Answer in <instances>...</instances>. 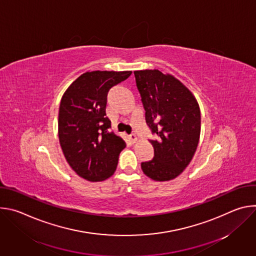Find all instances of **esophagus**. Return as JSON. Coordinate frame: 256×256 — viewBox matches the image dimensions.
I'll use <instances>...</instances> for the list:
<instances>
[{
  "label": "esophagus",
  "instance_id": "obj_1",
  "mask_svg": "<svg viewBox=\"0 0 256 256\" xmlns=\"http://www.w3.org/2000/svg\"><path fill=\"white\" fill-rule=\"evenodd\" d=\"M130 140L132 142H136L138 140V136H136L134 134H132L130 136Z\"/></svg>",
  "mask_w": 256,
  "mask_h": 256
}]
</instances>
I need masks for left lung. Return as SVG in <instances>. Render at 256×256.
<instances>
[{
  "label": "left lung",
  "instance_id": "left-lung-1",
  "mask_svg": "<svg viewBox=\"0 0 256 256\" xmlns=\"http://www.w3.org/2000/svg\"><path fill=\"white\" fill-rule=\"evenodd\" d=\"M146 122L156 140H150L154 158L140 164L155 181L176 178L190 163L200 136V105L192 91L159 70H134Z\"/></svg>",
  "mask_w": 256,
  "mask_h": 256
}]
</instances>
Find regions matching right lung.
<instances>
[{"label": "right lung", "mask_w": 256, "mask_h": 256, "mask_svg": "<svg viewBox=\"0 0 256 256\" xmlns=\"http://www.w3.org/2000/svg\"><path fill=\"white\" fill-rule=\"evenodd\" d=\"M132 70L86 72L64 93L58 110V138L62 153L80 177L103 181L116 170L126 142L109 130L107 93L124 81Z\"/></svg>", "instance_id": "add662e5"}]
</instances>
